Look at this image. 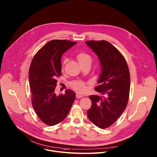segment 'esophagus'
Wrapping results in <instances>:
<instances>
[{
    "mask_svg": "<svg viewBox=\"0 0 157 157\" xmlns=\"http://www.w3.org/2000/svg\"><path fill=\"white\" fill-rule=\"evenodd\" d=\"M76 98L77 99H79V98H83V96H82V95H81V94H76Z\"/></svg>",
    "mask_w": 157,
    "mask_h": 157,
    "instance_id": "34e87169",
    "label": "esophagus"
}]
</instances>
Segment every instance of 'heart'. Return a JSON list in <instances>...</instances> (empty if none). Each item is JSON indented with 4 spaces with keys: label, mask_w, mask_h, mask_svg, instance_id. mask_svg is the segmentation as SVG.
Returning <instances> with one entry per match:
<instances>
[{
    "label": "heart",
    "mask_w": 157,
    "mask_h": 157,
    "mask_svg": "<svg viewBox=\"0 0 157 157\" xmlns=\"http://www.w3.org/2000/svg\"><path fill=\"white\" fill-rule=\"evenodd\" d=\"M76 59L81 65L86 64V63L91 64V61H92L91 56L88 53L84 52L78 53L76 55ZM66 59H64L63 61L62 69L63 68L64 65L66 63ZM71 86L76 91H77L78 93H84L87 91V87H86V83L82 81H73V82H71Z\"/></svg>",
    "instance_id": "b5f03b06"
}]
</instances>
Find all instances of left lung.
I'll use <instances>...</instances> for the list:
<instances>
[{
  "mask_svg": "<svg viewBox=\"0 0 157 157\" xmlns=\"http://www.w3.org/2000/svg\"><path fill=\"white\" fill-rule=\"evenodd\" d=\"M98 55L101 66L99 85L94 89L102 96L91 95L87 116L95 125L105 128L121 116L128 103L130 78L128 67L121 53L105 40L85 42Z\"/></svg>",
  "mask_w": 157,
  "mask_h": 157,
  "instance_id": "1",
  "label": "left lung"
}]
</instances>
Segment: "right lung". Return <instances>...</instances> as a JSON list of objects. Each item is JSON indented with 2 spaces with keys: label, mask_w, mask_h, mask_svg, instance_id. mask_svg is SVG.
Instances as JSON below:
<instances>
[{
  "label": "right lung",
  "mask_w": 157,
  "mask_h": 157,
  "mask_svg": "<svg viewBox=\"0 0 157 157\" xmlns=\"http://www.w3.org/2000/svg\"><path fill=\"white\" fill-rule=\"evenodd\" d=\"M76 42L66 40H53L40 48L34 56L29 69V83L32 104L40 119L48 125L63 121L75 99L71 89L64 94L55 93L56 78L61 75V58Z\"/></svg>",
  "instance_id": "right-lung-1"
}]
</instances>
